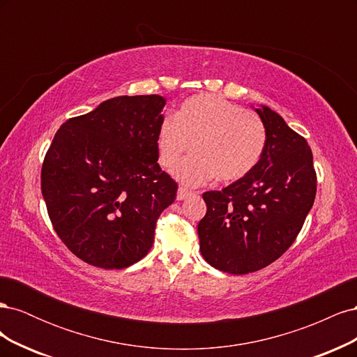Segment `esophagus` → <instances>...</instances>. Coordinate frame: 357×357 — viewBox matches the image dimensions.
Listing matches in <instances>:
<instances>
[{
    "mask_svg": "<svg viewBox=\"0 0 357 357\" xmlns=\"http://www.w3.org/2000/svg\"><path fill=\"white\" fill-rule=\"evenodd\" d=\"M193 195H195V192L188 190L186 188H178V190H177V199H178V201L188 199V198H190V197H193Z\"/></svg>",
    "mask_w": 357,
    "mask_h": 357,
    "instance_id": "34e87169",
    "label": "esophagus"
}]
</instances>
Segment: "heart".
<instances>
[{"mask_svg":"<svg viewBox=\"0 0 357 357\" xmlns=\"http://www.w3.org/2000/svg\"><path fill=\"white\" fill-rule=\"evenodd\" d=\"M266 142L261 117L210 93L183 102L177 116L160 122L156 137L162 167L176 165L190 147L195 150L172 171L189 186L214 177L225 183L244 178L261 162Z\"/></svg>","mask_w":357,"mask_h":357,"instance_id":"1","label":"heart"}]
</instances>
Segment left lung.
<instances>
[{
  "label": "left lung",
  "mask_w": 357,
  "mask_h": 357,
  "mask_svg": "<svg viewBox=\"0 0 357 357\" xmlns=\"http://www.w3.org/2000/svg\"><path fill=\"white\" fill-rule=\"evenodd\" d=\"M255 110L266 128L265 153L244 178L202 193L207 213L198 223L202 257L235 275L259 271L294 244L317 190L305 138L269 107Z\"/></svg>",
  "instance_id": "8db88e82"
}]
</instances>
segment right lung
<instances>
[{"label": "right lung", "instance_id": "right-lung-1", "mask_svg": "<svg viewBox=\"0 0 357 357\" xmlns=\"http://www.w3.org/2000/svg\"><path fill=\"white\" fill-rule=\"evenodd\" d=\"M165 98L116 96L62 123L41 168L53 229L86 264L122 269L155 241L160 213L177 183L158 164Z\"/></svg>", "mask_w": 357, "mask_h": 357}]
</instances>
